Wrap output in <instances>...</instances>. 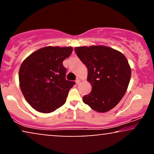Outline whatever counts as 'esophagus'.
Returning a JSON list of instances; mask_svg holds the SVG:
<instances>
[{"mask_svg":"<svg viewBox=\"0 0 154 154\" xmlns=\"http://www.w3.org/2000/svg\"><path fill=\"white\" fill-rule=\"evenodd\" d=\"M80 83H81V80H80L79 79H77L76 81H75V83H76L77 85H79Z\"/></svg>","mask_w":154,"mask_h":154,"instance_id":"1","label":"esophagus"}]
</instances>
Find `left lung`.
Listing matches in <instances>:
<instances>
[{
  "instance_id": "obj_1",
  "label": "left lung",
  "mask_w": 154,
  "mask_h": 154,
  "mask_svg": "<svg viewBox=\"0 0 154 154\" xmlns=\"http://www.w3.org/2000/svg\"><path fill=\"white\" fill-rule=\"evenodd\" d=\"M88 69V81L92 91L83 101L94 111L104 113L119 104L127 91L131 68L121 52L104 45L75 48Z\"/></svg>"
}]
</instances>
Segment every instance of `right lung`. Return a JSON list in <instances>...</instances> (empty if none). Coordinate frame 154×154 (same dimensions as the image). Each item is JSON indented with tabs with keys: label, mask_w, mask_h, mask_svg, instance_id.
Segmentation results:
<instances>
[{
	"label": "right lung",
	"mask_w": 154,
	"mask_h": 154,
	"mask_svg": "<svg viewBox=\"0 0 154 154\" xmlns=\"http://www.w3.org/2000/svg\"><path fill=\"white\" fill-rule=\"evenodd\" d=\"M72 47L48 46L37 50L25 59L19 71L20 89L27 102L37 111L53 112L66 102L75 82L65 79L63 61Z\"/></svg>",
	"instance_id": "1"
}]
</instances>
